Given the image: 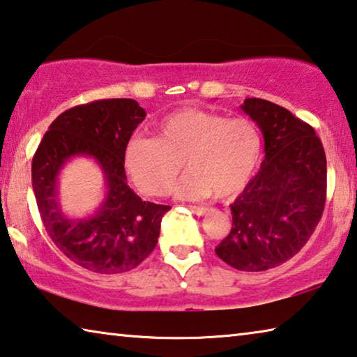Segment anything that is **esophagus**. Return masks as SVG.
Masks as SVG:
<instances>
[{"mask_svg": "<svg viewBox=\"0 0 357 357\" xmlns=\"http://www.w3.org/2000/svg\"><path fill=\"white\" fill-rule=\"evenodd\" d=\"M190 211L193 214H197L198 217H202L208 213V208H203V206H190Z\"/></svg>", "mask_w": 357, "mask_h": 357, "instance_id": "1", "label": "esophagus"}]
</instances>
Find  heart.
Masks as SVG:
<instances>
[{
	"mask_svg": "<svg viewBox=\"0 0 357 357\" xmlns=\"http://www.w3.org/2000/svg\"><path fill=\"white\" fill-rule=\"evenodd\" d=\"M155 134L132 138L126 148V168L148 195H168L184 164L190 173L176 189L179 198L228 200L245 189L261 159V135L243 116L183 108L162 119Z\"/></svg>",
	"mask_w": 357,
	"mask_h": 357,
	"instance_id": "obj_1",
	"label": "heart"
}]
</instances>
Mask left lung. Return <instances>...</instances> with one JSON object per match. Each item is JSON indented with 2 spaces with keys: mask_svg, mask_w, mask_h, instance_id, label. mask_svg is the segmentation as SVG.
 <instances>
[{
  "mask_svg": "<svg viewBox=\"0 0 357 357\" xmlns=\"http://www.w3.org/2000/svg\"><path fill=\"white\" fill-rule=\"evenodd\" d=\"M264 138L259 172L231 204V231L215 247L234 269L258 273L294 257L315 231L326 203V154L315 130L273 102L241 105Z\"/></svg>",
  "mask_w": 357,
  "mask_h": 357,
  "instance_id": "obj_1",
  "label": "left lung"
}]
</instances>
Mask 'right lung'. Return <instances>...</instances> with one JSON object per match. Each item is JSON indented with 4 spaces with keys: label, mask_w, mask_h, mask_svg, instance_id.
Here are the masks:
<instances>
[{
    "label": "right lung",
    "mask_w": 357,
    "mask_h": 357,
    "mask_svg": "<svg viewBox=\"0 0 357 357\" xmlns=\"http://www.w3.org/2000/svg\"><path fill=\"white\" fill-rule=\"evenodd\" d=\"M146 116L134 99H104L69 108L53 121L33 157V190L48 236L66 257L98 274L137 268L154 250L172 208L143 202L126 178L132 132ZM91 156L105 172L107 195L84 220H70L57 202V176L68 160Z\"/></svg>",
    "instance_id": "1"
}]
</instances>
